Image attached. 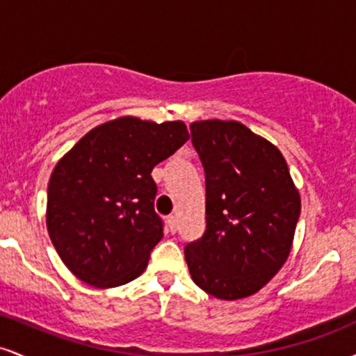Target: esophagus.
<instances>
[{
	"instance_id": "1",
	"label": "esophagus",
	"mask_w": 356,
	"mask_h": 356,
	"mask_svg": "<svg viewBox=\"0 0 356 356\" xmlns=\"http://www.w3.org/2000/svg\"><path fill=\"white\" fill-rule=\"evenodd\" d=\"M167 224H169L170 232L177 231V218H175V216H169V218H167Z\"/></svg>"
}]
</instances>
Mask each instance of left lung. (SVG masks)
I'll list each match as a JSON object with an SVG mask.
<instances>
[{"instance_id":"8db88e82","label":"left lung","mask_w":356,"mask_h":356,"mask_svg":"<svg viewBox=\"0 0 356 356\" xmlns=\"http://www.w3.org/2000/svg\"><path fill=\"white\" fill-rule=\"evenodd\" d=\"M206 174V232L184 249L192 281L219 300L259 291L291 251L301 201L283 154L236 120L191 124Z\"/></svg>"}]
</instances>
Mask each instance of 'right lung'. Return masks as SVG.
Wrapping results in <instances>:
<instances>
[{
    "mask_svg": "<svg viewBox=\"0 0 356 356\" xmlns=\"http://www.w3.org/2000/svg\"><path fill=\"white\" fill-rule=\"evenodd\" d=\"M189 140L184 122L120 117L92 129L48 182L47 227L79 280L115 288L140 276L162 239L152 169Z\"/></svg>",
    "mask_w": 356,
    "mask_h": 356,
    "instance_id": "add662e5",
    "label": "right lung"
}]
</instances>
